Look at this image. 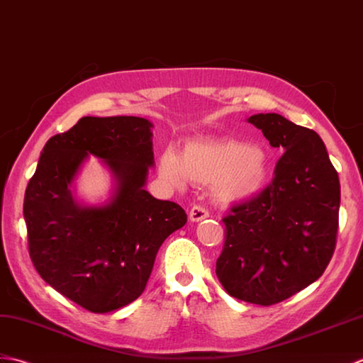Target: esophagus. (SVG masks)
<instances>
[{"label":"esophagus","instance_id":"34e87169","mask_svg":"<svg viewBox=\"0 0 363 363\" xmlns=\"http://www.w3.org/2000/svg\"><path fill=\"white\" fill-rule=\"evenodd\" d=\"M206 217H209V213L206 211L203 206H200V205L192 206V209L189 211L191 222H200V220L206 219Z\"/></svg>","mask_w":363,"mask_h":363}]
</instances>
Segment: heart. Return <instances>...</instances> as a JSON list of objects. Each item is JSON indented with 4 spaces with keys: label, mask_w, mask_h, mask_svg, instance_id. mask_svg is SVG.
I'll return each instance as SVG.
<instances>
[{
    "label": "heart",
    "mask_w": 363,
    "mask_h": 363,
    "mask_svg": "<svg viewBox=\"0 0 363 363\" xmlns=\"http://www.w3.org/2000/svg\"><path fill=\"white\" fill-rule=\"evenodd\" d=\"M270 158L259 144L238 140H194L180 150H166L160 158V175L174 186L188 182L196 186H211L217 202L245 203L265 188Z\"/></svg>",
    "instance_id": "b5f03b06"
}]
</instances>
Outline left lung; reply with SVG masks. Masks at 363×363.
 <instances>
[{
  "label": "left lung",
  "mask_w": 363,
  "mask_h": 363,
  "mask_svg": "<svg viewBox=\"0 0 363 363\" xmlns=\"http://www.w3.org/2000/svg\"><path fill=\"white\" fill-rule=\"evenodd\" d=\"M248 123L284 154L269 186L223 217L216 275L238 300L272 306L323 275L337 240L340 182L311 128L278 113H257Z\"/></svg>",
  "instance_id": "1"
}]
</instances>
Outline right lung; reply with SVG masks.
<instances>
[{"mask_svg":"<svg viewBox=\"0 0 363 363\" xmlns=\"http://www.w3.org/2000/svg\"><path fill=\"white\" fill-rule=\"evenodd\" d=\"M150 121L85 116L48 140L24 194L29 256L38 275L94 313L124 308L149 281L161 244L186 223L184 209L144 189L154 166ZM90 155L114 175L102 206L79 204L72 183Z\"/></svg>","mask_w":363,"mask_h":363,"instance_id":"1","label":"right lung"}]
</instances>
